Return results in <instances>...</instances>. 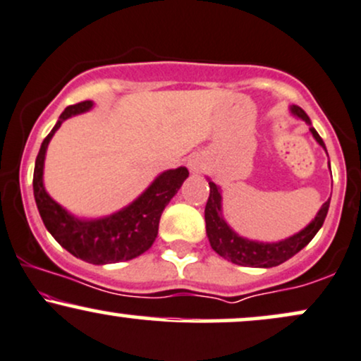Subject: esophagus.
I'll return each mask as SVG.
<instances>
[{
    "label": "esophagus",
    "mask_w": 361,
    "mask_h": 361,
    "mask_svg": "<svg viewBox=\"0 0 361 361\" xmlns=\"http://www.w3.org/2000/svg\"><path fill=\"white\" fill-rule=\"evenodd\" d=\"M203 168H205V159H203L202 156L195 154V156H192V158L188 159V169H190V171H192V173L202 171Z\"/></svg>",
    "instance_id": "esophagus-1"
}]
</instances>
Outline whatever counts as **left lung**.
Instances as JSON below:
<instances>
[{
	"label": "left lung",
	"instance_id": "1",
	"mask_svg": "<svg viewBox=\"0 0 361 361\" xmlns=\"http://www.w3.org/2000/svg\"><path fill=\"white\" fill-rule=\"evenodd\" d=\"M290 114L298 117V119L305 121L310 126L312 137L326 151L323 139L316 133V129L312 128L311 119L307 117L306 112L301 107L290 106ZM329 171H331V168H329ZM208 185H210V197H208L205 207V224L212 249L220 257L227 259L228 262L245 267H276L293 257V255H296L299 250L305 249L312 240V237L318 233V230L323 227L329 208V200H331L328 198V202L323 203V207L319 208L314 219L305 228L294 233V235L282 238L279 242H259L238 235L235 230L230 227L222 214V192H220V186L215 185L210 178H208Z\"/></svg>",
	"mask_w": 361,
	"mask_h": 361
}]
</instances>
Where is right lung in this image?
Listing matches in <instances>:
<instances>
[{"instance_id":"add662e5","label":"right lung","mask_w":361,"mask_h":361,"mask_svg":"<svg viewBox=\"0 0 361 361\" xmlns=\"http://www.w3.org/2000/svg\"><path fill=\"white\" fill-rule=\"evenodd\" d=\"M92 107V101L68 106L60 114L49 136L43 139L37 161H35L33 195L43 224L51 237L77 259L95 264V266H104V264L131 260L145 254L153 245L158 235L159 219H161L164 207L188 178V169L180 166L163 171L134 202L121 208L116 214L101 216V219H79L68 214L47 193L45 185H43L47 147L63 121L72 116L84 114Z\"/></svg>"}]
</instances>
